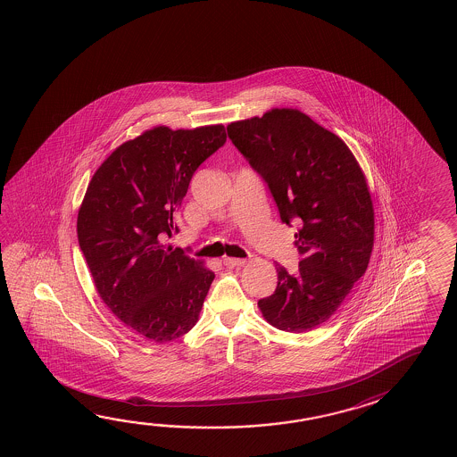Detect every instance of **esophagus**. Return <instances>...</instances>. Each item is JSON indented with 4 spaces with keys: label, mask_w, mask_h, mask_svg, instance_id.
I'll return each instance as SVG.
<instances>
[{
    "label": "esophagus",
    "mask_w": 457,
    "mask_h": 457,
    "mask_svg": "<svg viewBox=\"0 0 457 457\" xmlns=\"http://www.w3.org/2000/svg\"><path fill=\"white\" fill-rule=\"evenodd\" d=\"M245 262L244 259H233V257H226L224 259L223 263L228 267V269H236V267H244L245 265Z\"/></svg>",
    "instance_id": "obj_1"
}]
</instances>
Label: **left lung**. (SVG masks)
I'll return each instance as SVG.
<instances>
[{
  "label": "left lung",
  "instance_id": "obj_1",
  "mask_svg": "<svg viewBox=\"0 0 457 457\" xmlns=\"http://www.w3.org/2000/svg\"><path fill=\"white\" fill-rule=\"evenodd\" d=\"M228 137L270 188L279 218L301 228L296 273L277 267L275 293L262 316L285 332L324 324L368 269L374 244L370 187L353 153L336 133L298 109H271L233 121Z\"/></svg>",
  "mask_w": 457,
  "mask_h": 457
}]
</instances>
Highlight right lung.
<instances>
[{
	"label": "right lung",
	"instance_id": "right-lung-1",
	"mask_svg": "<svg viewBox=\"0 0 457 457\" xmlns=\"http://www.w3.org/2000/svg\"><path fill=\"white\" fill-rule=\"evenodd\" d=\"M223 125L154 127L125 141L94 172L78 212V241L104 304L125 326L166 344L195 326L213 271L161 237L196 168L221 148Z\"/></svg>",
	"mask_w": 457,
	"mask_h": 457
}]
</instances>
